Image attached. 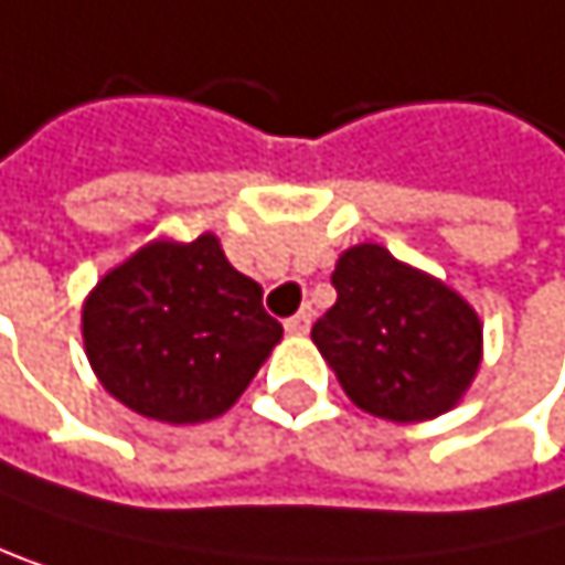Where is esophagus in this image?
Segmentation results:
<instances>
[{
    "instance_id": "34e87169",
    "label": "esophagus",
    "mask_w": 565,
    "mask_h": 565,
    "mask_svg": "<svg viewBox=\"0 0 565 565\" xmlns=\"http://www.w3.org/2000/svg\"><path fill=\"white\" fill-rule=\"evenodd\" d=\"M285 329H288V335H308V329H311V311L291 315V318L285 321Z\"/></svg>"
}]
</instances>
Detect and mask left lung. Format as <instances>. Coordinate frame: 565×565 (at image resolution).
I'll use <instances>...</instances> for the list:
<instances>
[{
  "label": "left lung",
  "instance_id": "1",
  "mask_svg": "<svg viewBox=\"0 0 565 565\" xmlns=\"http://www.w3.org/2000/svg\"><path fill=\"white\" fill-rule=\"evenodd\" d=\"M332 285L339 301L315 321L311 342L359 409L424 424L465 399L484 355L468 298L380 244L342 250Z\"/></svg>",
  "mask_w": 565,
  "mask_h": 565
}]
</instances>
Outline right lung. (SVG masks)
I'll return each instance as SVG.
<instances>
[{"instance_id":"obj_1","label":"right lung","mask_w":565,"mask_h":565,"mask_svg":"<svg viewBox=\"0 0 565 565\" xmlns=\"http://www.w3.org/2000/svg\"><path fill=\"white\" fill-rule=\"evenodd\" d=\"M97 383L138 417L206 424L250 386L285 329L220 236H156L107 270L81 308Z\"/></svg>"}]
</instances>
